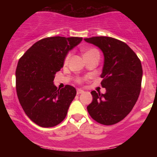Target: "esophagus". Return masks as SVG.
Listing matches in <instances>:
<instances>
[{
    "label": "esophagus",
    "mask_w": 157,
    "mask_h": 157,
    "mask_svg": "<svg viewBox=\"0 0 157 157\" xmlns=\"http://www.w3.org/2000/svg\"><path fill=\"white\" fill-rule=\"evenodd\" d=\"M76 93H77V94H80L84 93V90H81V89H77V90H76Z\"/></svg>",
    "instance_id": "obj_1"
}]
</instances>
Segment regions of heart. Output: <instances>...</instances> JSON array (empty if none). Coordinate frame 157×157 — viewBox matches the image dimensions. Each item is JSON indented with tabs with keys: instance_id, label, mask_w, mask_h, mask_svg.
<instances>
[{
	"instance_id": "heart-1",
	"label": "heart",
	"mask_w": 157,
	"mask_h": 157,
	"mask_svg": "<svg viewBox=\"0 0 157 157\" xmlns=\"http://www.w3.org/2000/svg\"><path fill=\"white\" fill-rule=\"evenodd\" d=\"M83 52H84V56H85V55H87V54H92V53H96V52H98V51H97L95 49H86V50H84ZM68 59H69V54L66 57L65 62H67Z\"/></svg>"
}]
</instances>
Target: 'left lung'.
Returning <instances> with one entry per match:
<instances>
[{"instance_id": "8db88e82", "label": "left lung", "mask_w": 157, "mask_h": 157, "mask_svg": "<svg viewBox=\"0 0 157 157\" xmlns=\"http://www.w3.org/2000/svg\"><path fill=\"white\" fill-rule=\"evenodd\" d=\"M84 40L99 48L104 57L101 84L106 93L91 92L89 114L100 124H117L131 112L138 100L143 77L141 62L129 45L115 38L94 36Z\"/></svg>"}]
</instances>
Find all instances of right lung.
Returning <instances> with one entry per match:
<instances>
[{
	"label": "right lung",
	"instance_id": "right-lung-1",
	"mask_svg": "<svg viewBox=\"0 0 157 157\" xmlns=\"http://www.w3.org/2000/svg\"><path fill=\"white\" fill-rule=\"evenodd\" d=\"M81 37L53 36L36 42L23 54L16 68V91L26 115L39 126L54 127L66 117L76 94L71 86L58 90L54 84L67 53Z\"/></svg>",
	"mask_w": 157,
	"mask_h": 157
}]
</instances>
